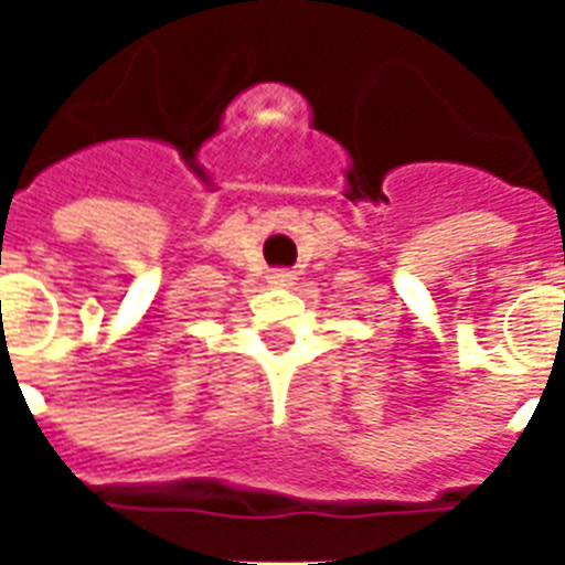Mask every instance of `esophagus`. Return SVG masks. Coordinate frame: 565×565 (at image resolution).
<instances>
[{
  "mask_svg": "<svg viewBox=\"0 0 565 565\" xmlns=\"http://www.w3.org/2000/svg\"><path fill=\"white\" fill-rule=\"evenodd\" d=\"M292 284H296V273H290V269H275V273L269 275V287H281V290H290Z\"/></svg>",
  "mask_w": 565,
  "mask_h": 565,
  "instance_id": "1",
  "label": "esophagus"
}]
</instances>
